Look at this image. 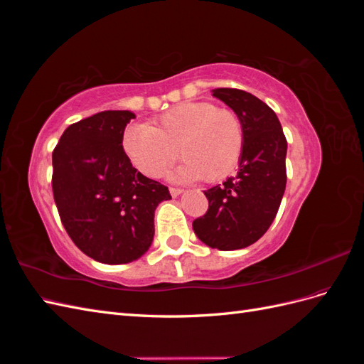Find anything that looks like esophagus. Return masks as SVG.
<instances>
[{
	"instance_id": "esophagus-1",
	"label": "esophagus",
	"mask_w": 364,
	"mask_h": 364,
	"mask_svg": "<svg viewBox=\"0 0 364 364\" xmlns=\"http://www.w3.org/2000/svg\"><path fill=\"white\" fill-rule=\"evenodd\" d=\"M182 191H183V190H181V188H174V186H170V194H171L173 197H178Z\"/></svg>"
}]
</instances>
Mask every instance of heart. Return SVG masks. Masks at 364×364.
Here are the masks:
<instances>
[{"label": "heart", "mask_w": 364, "mask_h": 364, "mask_svg": "<svg viewBox=\"0 0 364 364\" xmlns=\"http://www.w3.org/2000/svg\"><path fill=\"white\" fill-rule=\"evenodd\" d=\"M243 130L238 117L213 103H182L162 114L153 126L127 127L123 147L132 164L147 178L156 179L178 159L181 176L215 182L226 178L238 161Z\"/></svg>", "instance_id": "heart-1"}]
</instances>
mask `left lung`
Here are the masks:
<instances>
[{
    "label": "left lung",
    "instance_id": "obj_1",
    "mask_svg": "<svg viewBox=\"0 0 364 364\" xmlns=\"http://www.w3.org/2000/svg\"><path fill=\"white\" fill-rule=\"evenodd\" d=\"M213 95L237 114L243 146L237 176L203 191L209 206L193 229L206 246L235 250L258 241L277 217L287 183V139L277 114L255 95L234 87Z\"/></svg>",
    "mask_w": 364,
    "mask_h": 364
}]
</instances>
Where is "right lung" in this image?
<instances>
[{
    "mask_svg": "<svg viewBox=\"0 0 364 364\" xmlns=\"http://www.w3.org/2000/svg\"><path fill=\"white\" fill-rule=\"evenodd\" d=\"M129 111H105L63 132L53 150V196L62 225L85 255L126 264L149 250L155 209L171 199L141 174L123 149Z\"/></svg>",
    "mask_w": 364,
    "mask_h": 364,
    "instance_id": "right-lung-1",
    "label": "right lung"
}]
</instances>
